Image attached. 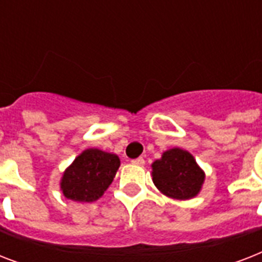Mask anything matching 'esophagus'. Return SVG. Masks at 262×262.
<instances>
[{
    "instance_id": "esophagus-1",
    "label": "esophagus",
    "mask_w": 262,
    "mask_h": 262,
    "mask_svg": "<svg viewBox=\"0 0 262 262\" xmlns=\"http://www.w3.org/2000/svg\"><path fill=\"white\" fill-rule=\"evenodd\" d=\"M132 164H136V166H144L145 164V160L143 158H137V159L132 160Z\"/></svg>"
}]
</instances>
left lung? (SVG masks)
<instances>
[{
    "label": "left lung",
    "instance_id": "1",
    "mask_svg": "<svg viewBox=\"0 0 262 262\" xmlns=\"http://www.w3.org/2000/svg\"><path fill=\"white\" fill-rule=\"evenodd\" d=\"M205 174L190 152L171 148L152 163V181L164 195L189 200L199 194Z\"/></svg>",
    "mask_w": 262,
    "mask_h": 262
}]
</instances>
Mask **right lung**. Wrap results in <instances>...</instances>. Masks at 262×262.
I'll use <instances>...</instances> for the list:
<instances>
[{
	"instance_id": "right-lung-1",
	"label": "right lung",
	"mask_w": 262,
	"mask_h": 262,
	"mask_svg": "<svg viewBox=\"0 0 262 262\" xmlns=\"http://www.w3.org/2000/svg\"><path fill=\"white\" fill-rule=\"evenodd\" d=\"M119 164L114 154L98 148L85 149L63 172L59 183L63 195L79 203L96 201L111 185Z\"/></svg>"
}]
</instances>
